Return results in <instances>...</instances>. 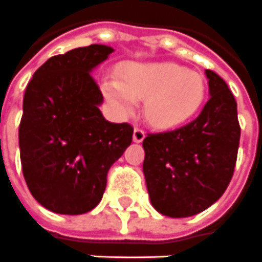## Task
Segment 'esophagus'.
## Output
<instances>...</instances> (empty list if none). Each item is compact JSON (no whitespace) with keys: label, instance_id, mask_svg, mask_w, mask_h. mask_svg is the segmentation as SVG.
Returning a JSON list of instances; mask_svg holds the SVG:
<instances>
[{"label":"esophagus","instance_id":"34e87169","mask_svg":"<svg viewBox=\"0 0 262 262\" xmlns=\"http://www.w3.org/2000/svg\"><path fill=\"white\" fill-rule=\"evenodd\" d=\"M144 138H145V133H144L141 128H134V134H133V140H134V142H142Z\"/></svg>","mask_w":262,"mask_h":262}]
</instances>
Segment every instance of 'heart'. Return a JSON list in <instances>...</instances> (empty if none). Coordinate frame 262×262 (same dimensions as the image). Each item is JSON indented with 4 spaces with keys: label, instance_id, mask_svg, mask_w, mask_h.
<instances>
[{
    "label": "heart",
    "instance_id": "obj_1",
    "mask_svg": "<svg viewBox=\"0 0 262 262\" xmlns=\"http://www.w3.org/2000/svg\"><path fill=\"white\" fill-rule=\"evenodd\" d=\"M118 77L104 80L105 98L125 116L134 111L137 101L145 100L146 121L161 129L190 121L205 101L203 76L175 63H129Z\"/></svg>",
    "mask_w": 262,
    "mask_h": 262
}]
</instances>
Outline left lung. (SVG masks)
Returning a JSON list of instances; mask_svg holds the SVG:
<instances>
[{
	"label": "left lung",
	"instance_id": "1",
	"mask_svg": "<svg viewBox=\"0 0 262 262\" xmlns=\"http://www.w3.org/2000/svg\"><path fill=\"white\" fill-rule=\"evenodd\" d=\"M210 98L198 118L148 134L144 175L152 206L169 217L194 216L222 198L233 178L240 144L237 103L226 81L206 70Z\"/></svg>",
	"mask_w": 262,
	"mask_h": 262
}]
</instances>
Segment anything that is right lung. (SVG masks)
Here are the masks:
<instances>
[{
    "mask_svg": "<svg viewBox=\"0 0 262 262\" xmlns=\"http://www.w3.org/2000/svg\"><path fill=\"white\" fill-rule=\"evenodd\" d=\"M113 52L90 45L52 56L28 83L19 124L22 172L33 198L53 213L93 210L111 165L133 141L128 122L103 117V94L90 75Z\"/></svg>",
    "mask_w": 262,
    "mask_h": 262,
    "instance_id": "add662e5",
    "label": "right lung"
}]
</instances>
